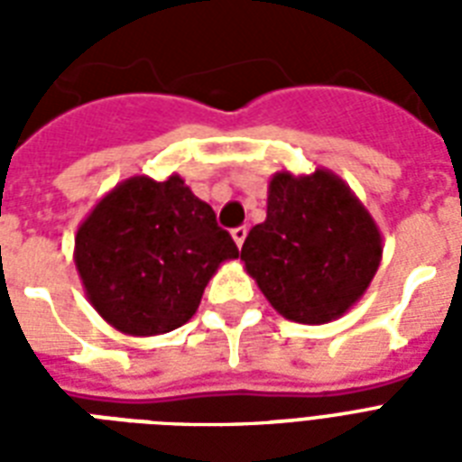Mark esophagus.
I'll list each match as a JSON object with an SVG mask.
<instances>
[{"instance_id": "34e87169", "label": "esophagus", "mask_w": 462, "mask_h": 462, "mask_svg": "<svg viewBox=\"0 0 462 462\" xmlns=\"http://www.w3.org/2000/svg\"><path fill=\"white\" fill-rule=\"evenodd\" d=\"M246 225H239V227H235V230H232V239H235V245L237 246H242L245 245V239H246Z\"/></svg>"}]
</instances>
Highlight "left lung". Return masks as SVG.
Instances as JSON below:
<instances>
[{"mask_svg":"<svg viewBox=\"0 0 462 462\" xmlns=\"http://www.w3.org/2000/svg\"><path fill=\"white\" fill-rule=\"evenodd\" d=\"M381 252L369 210L340 177L316 170L273 174L266 220L249 230L242 261L285 319L328 323L365 295Z\"/></svg>","mask_w":462,"mask_h":462,"instance_id":"left-lung-1","label":"left lung"}]
</instances>
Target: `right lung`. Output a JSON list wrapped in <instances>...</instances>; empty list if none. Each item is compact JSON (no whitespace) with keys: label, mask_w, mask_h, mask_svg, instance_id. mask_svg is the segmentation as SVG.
<instances>
[{"label":"right lung","mask_w":462,"mask_h":462,"mask_svg":"<svg viewBox=\"0 0 462 462\" xmlns=\"http://www.w3.org/2000/svg\"><path fill=\"white\" fill-rule=\"evenodd\" d=\"M239 249L180 174L132 177L76 232L74 261L90 304L126 336H160L196 314L208 281Z\"/></svg>","instance_id":"obj_1"}]
</instances>
